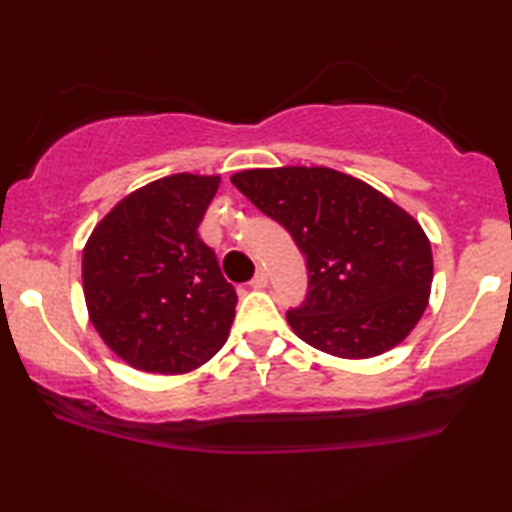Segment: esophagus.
<instances>
[{
	"mask_svg": "<svg viewBox=\"0 0 512 512\" xmlns=\"http://www.w3.org/2000/svg\"><path fill=\"white\" fill-rule=\"evenodd\" d=\"M249 286H251V289H256V291L265 289V286H268V275H265L263 270H258V272H256V277L251 279V282H249Z\"/></svg>",
	"mask_w": 512,
	"mask_h": 512,
	"instance_id": "obj_1",
	"label": "esophagus"
}]
</instances>
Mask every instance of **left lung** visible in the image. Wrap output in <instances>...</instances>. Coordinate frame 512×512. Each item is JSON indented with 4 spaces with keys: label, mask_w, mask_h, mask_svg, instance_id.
I'll list each match as a JSON object with an SVG mask.
<instances>
[{
    "label": "left lung",
    "mask_w": 512,
    "mask_h": 512,
    "mask_svg": "<svg viewBox=\"0 0 512 512\" xmlns=\"http://www.w3.org/2000/svg\"><path fill=\"white\" fill-rule=\"evenodd\" d=\"M230 181L305 254L310 286L286 321L338 359H370L408 338L429 305L431 242L394 200L331 167H258Z\"/></svg>",
    "instance_id": "left-lung-1"
}]
</instances>
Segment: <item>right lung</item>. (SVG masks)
I'll list each match as a JSON object with an SVG mask.
<instances>
[{"label":"right lung","mask_w":512,"mask_h":512,"mask_svg":"<svg viewBox=\"0 0 512 512\" xmlns=\"http://www.w3.org/2000/svg\"><path fill=\"white\" fill-rule=\"evenodd\" d=\"M219 184L191 172L151 181L118 200L83 247L88 317L135 370L193 373L226 345L237 293L198 235Z\"/></svg>","instance_id":"obj_1"}]
</instances>
